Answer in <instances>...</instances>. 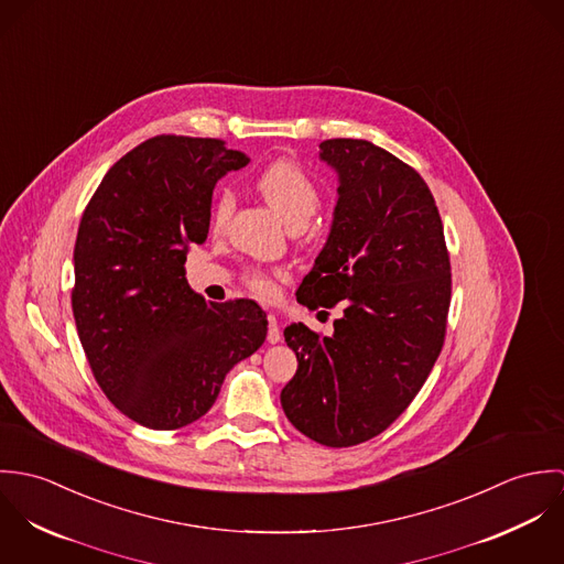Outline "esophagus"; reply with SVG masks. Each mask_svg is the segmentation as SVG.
<instances>
[{
  "mask_svg": "<svg viewBox=\"0 0 564 564\" xmlns=\"http://www.w3.org/2000/svg\"><path fill=\"white\" fill-rule=\"evenodd\" d=\"M267 319H269L267 340H269L271 345H275V343H280V340H282V332H280V325H278V315H275V313H269V315H267Z\"/></svg>",
  "mask_w": 564,
  "mask_h": 564,
  "instance_id": "1",
  "label": "esophagus"
}]
</instances>
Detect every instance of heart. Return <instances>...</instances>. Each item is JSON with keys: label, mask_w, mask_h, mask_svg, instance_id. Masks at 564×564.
Returning a JSON list of instances; mask_svg holds the SVG:
<instances>
[{"label": "heart", "mask_w": 564, "mask_h": 564, "mask_svg": "<svg viewBox=\"0 0 564 564\" xmlns=\"http://www.w3.org/2000/svg\"><path fill=\"white\" fill-rule=\"evenodd\" d=\"M258 191L262 193L264 202L282 217L286 226L293 224H306L315 210L319 208L322 195L317 184L311 180V175L300 169L295 162H275L269 166L260 180H258ZM235 199L230 191H224L213 208V228L221 230L232 213ZM251 289L260 295H271L273 293V280L264 273H253L249 280Z\"/></svg>", "instance_id": "obj_1"}]
</instances>
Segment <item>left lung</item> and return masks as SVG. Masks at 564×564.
Here are the masks:
<instances>
[{
    "label": "left lung",
    "mask_w": 564,
    "mask_h": 564,
    "mask_svg": "<svg viewBox=\"0 0 564 564\" xmlns=\"http://www.w3.org/2000/svg\"><path fill=\"white\" fill-rule=\"evenodd\" d=\"M319 161L336 173V204L297 302L343 315L332 336L284 329L300 367L280 402L308 438L349 447L384 432L427 380L452 275L438 208L414 169L362 139L323 141Z\"/></svg>",
    "instance_id": "1"
}]
</instances>
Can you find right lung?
Wrapping results in <instances>:
<instances>
[{"instance_id": "obj_1", "label": "right lung", "mask_w": 564, "mask_h": 564, "mask_svg": "<svg viewBox=\"0 0 564 564\" xmlns=\"http://www.w3.org/2000/svg\"><path fill=\"white\" fill-rule=\"evenodd\" d=\"M249 162L217 139L154 137L115 162L82 215L74 317L106 398L150 430L204 416L267 338L251 300L206 302L184 278L215 184Z\"/></svg>"}]
</instances>
